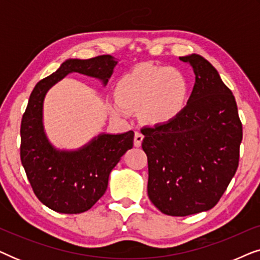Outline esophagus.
Segmentation results:
<instances>
[{
  "label": "esophagus",
  "mask_w": 260,
  "mask_h": 260,
  "mask_svg": "<svg viewBox=\"0 0 260 260\" xmlns=\"http://www.w3.org/2000/svg\"><path fill=\"white\" fill-rule=\"evenodd\" d=\"M143 138H144V136L142 135L141 131H136V133H135V140H134L135 147H141Z\"/></svg>",
  "instance_id": "34e87169"
}]
</instances>
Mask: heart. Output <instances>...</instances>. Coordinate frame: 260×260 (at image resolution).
Wrapping results in <instances>:
<instances>
[{
    "mask_svg": "<svg viewBox=\"0 0 260 260\" xmlns=\"http://www.w3.org/2000/svg\"><path fill=\"white\" fill-rule=\"evenodd\" d=\"M189 95L186 74L172 66L141 65L124 74L116 85L113 111L141 110L145 122L161 125L172 122L183 111Z\"/></svg>",
    "mask_w": 260,
    "mask_h": 260,
    "instance_id": "1",
    "label": "heart"
}]
</instances>
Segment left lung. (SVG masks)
Here are the masks:
<instances>
[{
    "label": "left lung",
    "mask_w": 260,
    "mask_h": 260,
    "mask_svg": "<svg viewBox=\"0 0 260 260\" xmlns=\"http://www.w3.org/2000/svg\"><path fill=\"white\" fill-rule=\"evenodd\" d=\"M195 73L183 111L167 124L145 126L148 195L162 213L187 216L218 204L239 165L243 124L232 91L199 54L181 56Z\"/></svg>",
    "instance_id": "obj_1"
}]
</instances>
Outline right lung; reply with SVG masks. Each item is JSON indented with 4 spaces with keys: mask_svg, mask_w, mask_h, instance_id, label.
<instances>
[{
    "mask_svg": "<svg viewBox=\"0 0 260 260\" xmlns=\"http://www.w3.org/2000/svg\"><path fill=\"white\" fill-rule=\"evenodd\" d=\"M117 61L111 55L87 60L70 59L31 91L21 120L20 157L34 194L45 206L63 214L90 209L108 188L109 175L126 150L134 145V131L103 134L77 151H59L46 137L42 104L46 92L71 72L108 83Z\"/></svg>",
    "mask_w": 260,
    "mask_h": 260,
    "instance_id": "right-lung-1",
    "label": "right lung"
}]
</instances>
